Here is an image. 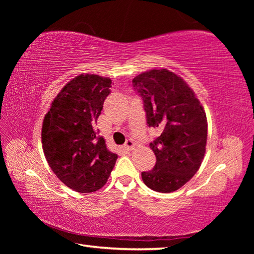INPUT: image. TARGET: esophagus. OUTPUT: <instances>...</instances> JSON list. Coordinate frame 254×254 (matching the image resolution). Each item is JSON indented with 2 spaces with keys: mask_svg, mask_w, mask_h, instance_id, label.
Here are the masks:
<instances>
[{
  "mask_svg": "<svg viewBox=\"0 0 254 254\" xmlns=\"http://www.w3.org/2000/svg\"><path fill=\"white\" fill-rule=\"evenodd\" d=\"M134 145H135V143L133 142V140H127L126 144L123 145V148H124V150H127V151H131V150L134 149Z\"/></svg>",
  "mask_w": 254,
  "mask_h": 254,
  "instance_id": "obj_1",
  "label": "esophagus"
}]
</instances>
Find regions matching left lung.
<instances>
[{
  "mask_svg": "<svg viewBox=\"0 0 254 254\" xmlns=\"http://www.w3.org/2000/svg\"><path fill=\"white\" fill-rule=\"evenodd\" d=\"M142 98L149 127L160 135L150 142L156 154L152 170L142 171L147 186L171 192L192 178L204 159L207 120L203 106L182 77L168 69H152L132 80Z\"/></svg>",
  "mask_w": 254,
  "mask_h": 254,
  "instance_id": "8db88e82",
  "label": "left lung"
}]
</instances>
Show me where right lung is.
I'll use <instances>...</instances> for the list:
<instances>
[{
  "label": "right lung",
  "instance_id": "add662e5",
  "mask_svg": "<svg viewBox=\"0 0 254 254\" xmlns=\"http://www.w3.org/2000/svg\"><path fill=\"white\" fill-rule=\"evenodd\" d=\"M111 84L98 75L75 77L56 96L42 123V149L49 167L78 192L101 189L117 162L118 154L107 149L95 127Z\"/></svg>",
  "mask_w": 254,
  "mask_h": 254
}]
</instances>
